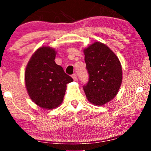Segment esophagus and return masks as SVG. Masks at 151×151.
<instances>
[{"instance_id":"esophagus-1","label":"esophagus","mask_w":151,"mask_h":151,"mask_svg":"<svg viewBox=\"0 0 151 151\" xmlns=\"http://www.w3.org/2000/svg\"><path fill=\"white\" fill-rule=\"evenodd\" d=\"M72 77L73 78V79L74 81H77V74H74L72 75Z\"/></svg>"}]
</instances>
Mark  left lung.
Returning a JSON list of instances; mask_svg holds the SVG:
<instances>
[{
    "label": "left lung",
    "mask_w": 151,
    "mask_h": 151,
    "mask_svg": "<svg viewBox=\"0 0 151 151\" xmlns=\"http://www.w3.org/2000/svg\"><path fill=\"white\" fill-rule=\"evenodd\" d=\"M89 81L83 86L89 102L101 106L115 97L122 81L119 58L106 45L96 42L84 50Z\"/></svg>",
    "instance_id": "1"
}]
</instances>
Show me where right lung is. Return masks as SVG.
<instances>
[{"label":"right lung","instance_id":"1","mask_svg":"<svg viewBox=\"0 0 151 151\" xmlns=\"http://www.w3.org/2000/svg\"><path fill=\"white\" fill-rule=\"evenodd\" d=\"M56 52L42 47L32 55L25 69V80L27 93L39 106L52 109L61 104L67 84L73 79L55 62Z\"/></svg>","mask_w":151,"mask_h":151}]
</instances>
